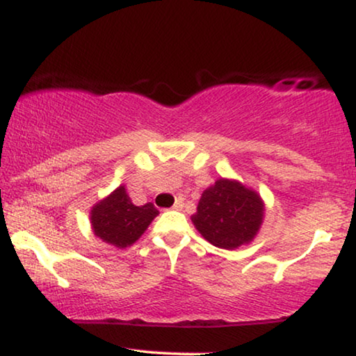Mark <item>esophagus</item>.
<instances>
[{
  "instance_id": "1",
  "label": "esophagus",
  "mask_w": 356,
  "mask_h": 356,
  "mask_svg": "<svg viewBox=\"0 0 356 356\" xmlns=\"http://www.w3.org/2000/svg\"><path fill=\"white\" fill-rule=\"evenodd\" d=\"M183 207H184V202L181 201V199H178V201L173 204V207H172V209H175V211H181Z\"/></svg>"
}]
</instances>
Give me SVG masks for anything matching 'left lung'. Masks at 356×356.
<instances>
[{"mask_svg":"<svg viewBox=\"0 0 356 356\" xmlns=\"http://www.w3.org/2000/svg\"><path fill=\"white\" fill-rule=\"evenodd\" d=\"M264 213L259 193L238 179L218 178L202 193L191 222L211 245L236 250L257 236Z\"/></svg>","mask_w":356,"mask_h":356,"instance_id":"left-lung-1","label":"left lung"}]
</instances>
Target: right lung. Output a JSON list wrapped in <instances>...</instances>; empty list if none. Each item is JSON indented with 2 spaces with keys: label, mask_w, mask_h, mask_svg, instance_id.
Returning a JSON list of instances; mask_svg holds the SVG:
<instances>
[{
  "label": "right lung",
  "mask_w": 356,
  "mask_h": 356,
  "mask_svg": "<svg viewBox=\"0 0 356 356\" xmlns=\"http://www.w3.org/2000/svg\"><path fill=\"white\" fill-rule=\"evenodd\" d=\"M159 216L152 202L134 206L124 184L100 199L90 209V227L97 238L106 245L124 250L134 245Z\"/></svg>",
  "instance_id": "obj_1"
}]
</instances>
